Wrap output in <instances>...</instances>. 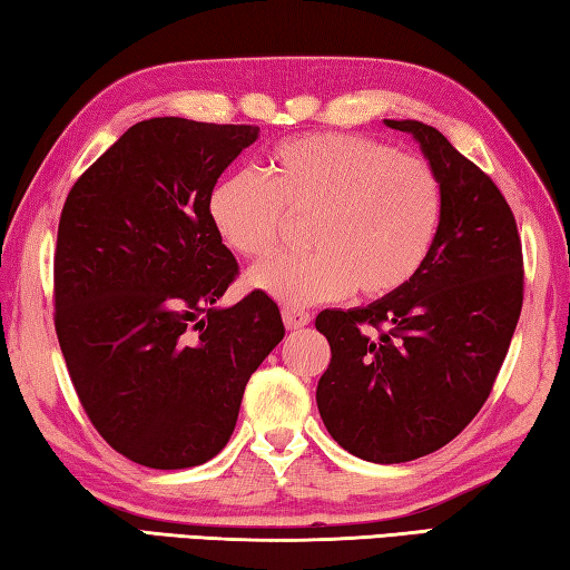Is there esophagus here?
I'll return each mask as SVG.
<instances>
[{"label":"esophagus","mask_w":570,"mask_h":570,"mask_svg":"<svg viewBox=\"0 0 570 570\" xmlns=\"http://www.w3.org/2000/svg\"><path fill=\"white\" fill-rule=\"evenodd\" d=\"M282 316H284L286 330H304V326L312 322V314L304 312V308H296V306H284Z\"/></svg>","instance_id":"1"}]
</instances>
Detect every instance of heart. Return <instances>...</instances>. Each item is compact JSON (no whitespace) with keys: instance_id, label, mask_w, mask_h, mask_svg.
<instances>
[{"instance_id":"1","label":"heart","mask_w":570,"mask_h":570,"mask_svg":"<svg viewBox=\"0 0 570 570\" xmlns=\"http://www.w3.org/2000/svg\"><path fill=\"white\" fill-rule=\"evenodd\" d=\"M284 214L314 216V250L254 266L248 288L288 306L334 302L354 286L380 298L407 286L430 258L442 190L428 160L362 135L314 132L278 142L266 178L230 173L208 196L216 234L248 258L276 246Z\"/></svg>"}]
</instances>
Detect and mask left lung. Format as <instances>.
I'll return each instance as SVG.
<instances>
[{"label":"left lung","instance_id":"8db88e82","mask_svg":"<svg viewBox=\"0 0 570 570\" xmlns=\"http://www.w3.org/2000/svg\"><path fill=\"white\" fill-rule=\"evenodd\" d=\"M384 125L410 132L435 170L440 230L400 292L316 316L332 346L316 404L344 450L394 465L448 445L485 404L523 306V248L503 193L445 135Z\"/></svg>","mask_w":570,"mask_h":570}]
</instances>
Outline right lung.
I'll use <instances>...</instances> for the list:
<instances>
[{"instance_id":"obj_1","label":"right lung","mask_w":570,"mask_h":570,"mask_svg":"<svg viewBox=\"0 0 570 570\" xmlns=\"http://www.w3.org/2000/svg\"><path fill=\"white\" fill-rule=\"evenodd\" d=\"M256 125L150 118L82 173L55 250V330L85 412L138 465H204L246 382L284 340L276 302L218 306L238 264L208 196Z\"/></svg>"}]
</instances>
